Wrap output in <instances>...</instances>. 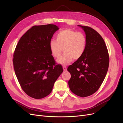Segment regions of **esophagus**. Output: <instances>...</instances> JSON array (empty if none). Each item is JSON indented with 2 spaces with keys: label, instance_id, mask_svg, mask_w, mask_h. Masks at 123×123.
Instances as JSON below:
<instances>
[{
  "label": "esophagus",
  "instance_id": "esophagus-1",
  "mask_svg": "<svg viewBox=\"0 0 123 123\" xmlns=\"http://www.w3.org/2000/svg\"><path fill=\"white\" fill-rule=\"evenodd\" d=\"M63 69H64V71H66L67 70V67H66V66H63Z\"/></svg>",
  "mask_w": 123,
  "mask_h": 123
}]
</instances>
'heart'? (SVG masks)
<instances>
[{"instance_id":"b5f03b06","label":"heart","mask_w":123,"mask_h":123,"mask_svg":"<svg viewBox=\"0 0 123 123\" xmlns=\"http://www.w3.org/2000/svg\"><path fill=\"white\" fill-rule=\"evenodd\" d=\"M87 39L84 33L71 29H65L56 35V40L49 42L51 53L55 58L61 55L62 49L64 53L57 59V62L62 65H67L73 59L78 60L83 55L86 49Z\"/></svg>"}]
</instances>
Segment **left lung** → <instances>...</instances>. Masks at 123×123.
<instances>
[{"instance_id": "1", "label": "left lung", "mask_w": 123, "mask_h": 123, "mask_svg": "<svg viewBox=\"0 0 123 123\" xmlns=\"http://www.w3.org/2000/svg\"><path fill=\"white\" fill-rule=\"evenodd\" d=\"M78 25L85 32L87 47L81 57L68 67L71 74L68 84L74 94L84 98L94 93L100 87L108 69L109 56L98 32L87 26Z\"/></svg>"}]
</instances>
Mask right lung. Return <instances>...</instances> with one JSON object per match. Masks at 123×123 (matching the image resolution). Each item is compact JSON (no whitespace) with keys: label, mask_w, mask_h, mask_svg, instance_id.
I'll return each mask as SVG.
<instances>
[{"label":"right lung","mask_w":123,"mask_h":123,"mask_svg":"<svg viewBox=\"0 0 123 123\" xmlns=\"http://www.w3.org/2000/svg\"><path fill=\"white\" fill-rule=\"evenodd\" d=\"M58 29L52 24L33 26L22 36L15 50V73L22 89L32 98L40 99L49 95L63 72L49 48L50 41Z\"/></svg>","instance_id":"right-lung-1"}]
</instances>
